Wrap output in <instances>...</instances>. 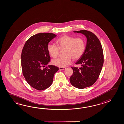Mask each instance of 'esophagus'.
Masks as SVG:
<instances>
[{
  "label": "esophagus",
  "mask_w": 124,
  "mask_h": 124,
  "mask_svg": "<svg viewBox=\"0 0 124 124\" xmlns=\"http://www.w3.org/2000/svg\"><path fill=\"white\" fill-rule=\"evenodd\" d=\"M66 69V67H59V69L60 70H64Z\"/></svg>",
  "instance_id": "esophagus-1"
}]
</instances>
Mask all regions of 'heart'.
<instances>
[{"label":"heart","instance_id":"obj_1","mask_svg":"<svg viewBox=\"0 0 124 124\" xmlns=\"http://www.w3.org/2000/svg\"><path fill=\"white\" fill-rule=\"evenodd\" d=\"M58 46L52 44L47 46L48 52L53 58H57L60 50L63 51L64 56L61 58L54 59L52 63L60 67H65L72 62L73 59L75 60L80 58L84 52L85 47V40L83 38H75L69 35H63L56 41Z\"/></svg>","mask_w":124,"mask_h":124}]
</instances>
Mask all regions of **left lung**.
Returning a JSON list of instances; mask_svg holds the SVG:
<instances>
[{
  "label": "left lung",
  "instance_id": "8db88e82",
  "mask_svg": "<svg viewBox=\"0 0 124 124\" xmlns=\"http://www.w3.org/2000/svg\"><path fill=\"white\" fill-rule=\"evenodd\" d=\"M74 32L82 34L87 39L84 52L75 63L80 64L81 67H71L73 74L70 78L73 86L83 89L91 86L98 78L104 62L103 49L99 40L92 32L86 30Z\"/></svg>",
  "mask_w": 124,
  "mask_h": 124
}]
</instances>
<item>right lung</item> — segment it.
<instances>
[{
    "instance_id": "obj_1",
    "label": "right lung",
    "mask_w": 124,
    "mask_h": 124,
    "mask_svg": "<svg viewBox=\"0 0 124 124\" xmlns=\"http://www.w3.org/2000/svg\"><path fill=\"white\" fill-rule=\"evenodd\" d=\"M57 35L42 33L33 35L27 40L21 54L23 74L26 82L38 90H44L53 82L58 67L53 65L46 67L50 60L47 46Z\"/></svg>"
}]
</instances>
